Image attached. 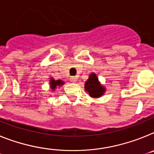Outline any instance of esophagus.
<instances>
[{
  "label": "esophagus",
  "mask_w": 154,
  "mask_h": 154,
  "mask_svg": "<svg viewBox=\"0 0 154 154\" xmlns=\"http://www.w3.org/2000/svg\"><path fill=\"white\" fill-rule=\"evenodd\" d=\"M69 81H70L71 82H73V83H75V82H77V78L76 77H70V78H69Z\"/></svg>",
  "instance_id": "esophagus-1"
}]
</instances>
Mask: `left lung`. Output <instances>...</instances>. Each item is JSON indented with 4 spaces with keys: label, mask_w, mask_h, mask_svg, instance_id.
I'll return each instance as SVG.
<instances>
[{
    "label": "left lung",
    "mask_w": 154,
    "mask_h": 154,
    "mask_svg": "<svg viewBox=\"0 0 154 154\" xmlns=\"http://www.w3.org/2000/svg\"><path fill=\"white\" fill-rule=\"evenodd\" d=\"M85 88L86 91H88L90 96L93 98H99L103 95L105 91V89L100 85L98 77L95 73H91L89 76L88 80L85 82Z\"/></svg>",
    "instance_id": "obj_1"
}]
</instances>
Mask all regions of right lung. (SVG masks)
<instances>
[{
    "label": "right lung",
    "mask_w": 154,
    "mask_h": 154,
    "mask_svg": "<svg viewBox=\"0 0 154 154\" xmlns=\"http://www.w3.org/2000/svg\"><path fill=\"white\" fill-rule=\"evenodd\" d=\"M63 84H64V82H63L62 81H59V80H58V81H55V80L51 79V81H50L51 88L52 89V90H54V89L57 87V86H59V85H63Z\"/></svg>",
    "instance_id": "1"
}]
</instances>
